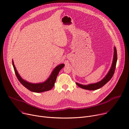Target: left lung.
I'll return each instance as SVG.
<instances>
[{
    "label": "left lung",
    "instance_id": "8db88e82",
    "mask_svg": "<svg viewBox=\"0 0 129 129\" xmlns=\"http://www.w3.org/2000/svg\"><path fill=\"white\" fill-rule=\"evenodd\" d=\"M117 61V50H116V47H114V58H113V64H112V67L110 70L109 72L107 75V76H105V77H104V78L103 79H102L101 81H100V82H99L96 83L91 84H89L87 85H83L79 84L78 83H76L77 85L82 88L87 89V90H96V89H98L101 88V87L103 86L105 84L108 82L111 79V78L113 76V75H114L115 71Z\"/></svg>",
    "mask_w": 129,
    "mask_h": 129
}]
</instances>
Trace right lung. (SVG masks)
Wrapping results in <instances>:
<instances>
[{
  "label": "right lung",
  "mask_w": 129,
  "mask_h": 129,
  "mask_svg": "<svg viewBox=\"0 0 129 129\" xmlns=\"http://www.w3.org/2000/svg\"><path fill=\"white\" fill-rule=\"evenodd\" d=\"M12 64L13 66L16 76L20 82V83L29 90L35 92H42L50 90L54 85V83L55 82L56 77L58 73L60 71V70L62 68H63V67L64 66V64H60L56 66L53 70V71L51 73L49 78L47 80V81H46L45 82L42 83L33 84L28 82L26 81L23 80L17 72L13 61Z\"/></svg>",
  "instance_id": "add662e5"
}]
</instances>
